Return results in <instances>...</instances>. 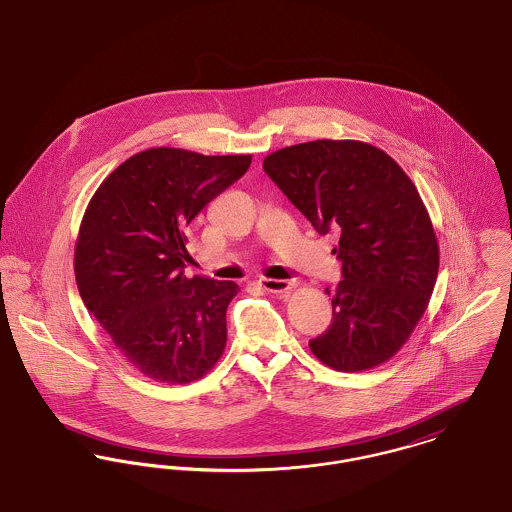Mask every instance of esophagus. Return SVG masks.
Masks as SVG:
<instances>
[{"mask_svg": "<svg viewBox=\"0 0 512 512\" xmlns=\"http://www.w3.org/2000/svg\"><path fill=\"white\" fill-rule=\"evenodd\" d=\"M259 284L269 294H284V292H288L292 288L290 280H280V278H261Z\"/></svg>", "mask_w": 512, "mask_h": 512, "instance_id": "34e87169", "label": "esophagus"}]
</instances>
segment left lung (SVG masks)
Instances as JSON below:
<instances>
[{
  "label": "left lung",
  "mask_w": 512,
  "mask_h": 512,
  "mask_svg": "<svg viewBox=\"0 0 512 512\" xmlns=\"http://www.w3.org/2000/svg\"><path fill=\"white\" fill-rule=\"evenodd\" d=\"M263 169L317 234L339 236L343 280L312 353L339 372L390 360L425 314L438 275L433 224L413 181L386 152L356 140L282 148Z\"/></svg>",
  "instance_id": "left-lung-1"
}]
</instances>
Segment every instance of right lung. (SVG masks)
<instances>
[{"label": "right lung", "instance_id": "right-lung-1", "mask_svg": "<svg viewBox=\"0 0 512 512\" xmlns=\"http://www.w3.org/2000/svg\"><path fill=\"white\" fill-rule=\"evenodd\" d=\"M249 165L251 156L152 148L120 163L87 204L79 296L126 362L156 382H195L224 353L239 286L185 276L187 226Z\"/></svg>", "mask_w": 512, "mask_h": 512}]
</instances>
